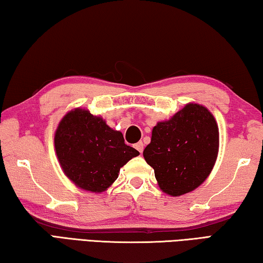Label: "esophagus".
I'll return each instance as SVG.
<instances>
[{
  "mask_svg": "<svg viewBox=\"0 0 263 263\" xmlns=\"http://www.w3.org/2000/svg\"><path fill=\"white\" fill-rule=\"evenodd\" d=\"M135 147L138 149V152L141 154L142 151H144V144H142L141 141H139V142H137V144L135 145Z\"/></svg>",
  "mask_w": 263,
  "mask_h": 263,
  "instance_id": "34e87169",
  "label": "esophagus"
}]
</instances>
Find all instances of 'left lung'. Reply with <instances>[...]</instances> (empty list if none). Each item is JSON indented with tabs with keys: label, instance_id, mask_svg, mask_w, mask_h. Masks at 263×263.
<instances>
[{
	"label": "left lung",
	"instance_id": "left-lung-1",
	"mask_svg": "<svg viewBox=\"0 0 263 263\" xmlns=\"http://www.w3.org/2000/svg\"><path fill=\"white\" fill-rule=\"evenodd\" d=\"M219 151V130L204 105L188 103L158 122L144 158L154 169L159 188L173 197L188 194L208 179Z\"/></svg>",
	"mask_w": 263,
	"mask_h": 263
}]
</instances>
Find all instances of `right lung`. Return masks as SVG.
<instances>
[{
	"label": "right lung",
	"instance_id": "add662e5",
	"mask_svg": "<svg viewBox=\"0 0 263 263\" xmlns=\"http://www.w3.org/2000/svg\"><path fill=\"white\" fill-rule=\"evenodd\" d=\"M54 147L64 174L78 188L94 194L112 185L124 164L139 155L125 144L121 131L82 108L72 109L61 118Z\"/></svg>",
	"mask_w": 263,
	"mask_h": 263
}]
</instances>
